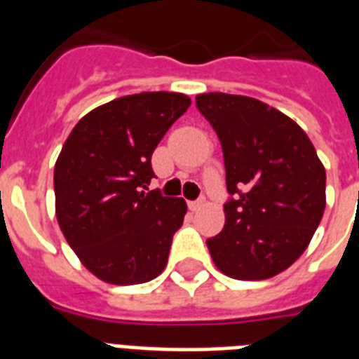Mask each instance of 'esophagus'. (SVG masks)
Listing matches in <instances>:
<instances>
[{
  "mask_svg": "<svg viewBox=\"0 0 359 359\" xmlns=\"http://www.w3.org/2000/svg\"><path fill=\"white\" fill-rule=\"evenodd\" d=\"M203 203H205V199H197V201H188V207H190V210H199V208L203 207Z\"/></svg>",
  "mask_w": 359,
  "mask_h": 359,
  "instance_id": "1",
  "label": "esophagus"
}]
</instances>
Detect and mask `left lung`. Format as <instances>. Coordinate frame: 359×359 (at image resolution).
<instances>
[{
  "mask_svg": "<svg viewBox=\"0 0 359 359\" xmlns=\"http://www.w3.org/2000/svg\"><path fill=\"white\" fill-rule=\"evenodd\" d=\"M224 151L225 225L207 240L229 278L266 279L289 268L309 244L326 205V171L306 132L261 100L197 95Z\"/></svg>",
  "mask_w": 359,
  "mask_h": 359,
  "instance_id": "left-lung-1",
  "label": "left lung"
}]
</instances>
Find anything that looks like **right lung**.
Masks as SVG:
<instances>
[{
  "mask_svg": "<svg viewBox=\"0 0 359 359\" xmlns=\"http://www.w3.org/2000/svg\"><path fill=\"white\" fill-rule=\"evenodd\" d=\"M190 104L180 93L121 97L89 111L65 141L53 171L59 227L102 281L145 283L168 264L186 201L149 191L151 158Z\"/></svg>",
  "mask_w": 359,
  "mask_h": 359,
  "instance_id": "obj_1",
  "label": "right lung"
}]
</instances>
